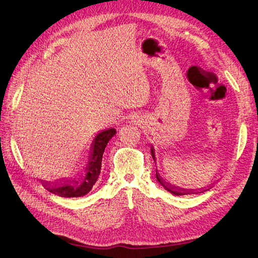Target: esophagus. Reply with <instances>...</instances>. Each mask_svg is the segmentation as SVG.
<instances>
[{"label":"esophagus","instance_id":"1","mask_svg":"<svg viewBox=\"0 0 258 258\" xmlns=\"http://www.w3.org/2000/svg\"><path fill=\"white\" fill-rule=\"evenodd\" d=\"M130 119L132 120V121H134V123H137V121L139 123V121H140V120H139V117H138L137 115H131V116H130Z\"/></svg>","mask_w":258,"mask_h":258}]
</instances>
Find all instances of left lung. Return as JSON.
I'll return each mask as SVG.
<instances>
[{
  "label": "left lung",
  "mask_w": 258,
  "mask_h": 258,
  "mask_svg": "<svg viewBox=\"0 0 258 258\" xmlns=\"http://www.w3.org/2000/svg\"><path fill=\"white\" fill-rule=\"evenodd\" d=\"M151 156H152V158H153V161H154V163H156V161H157V159H156V153H154V148L153 147H151ZM156 177H157V180L160 182V185L163 187V188H165L166 190H168V191H170L171 194H174V195H187V194H193V193H195V190L196 189H186V188H181V187H179V186H175V185H171L170 182H168V181H166L165 179H163V178L160 176V174H159L158 172V170L156 171ZM211 187L212 186H209L207 189H203L202 191H205V190H209ZM201 189V188H200Z\"/></svg>",
  "instance_id": "left-lung-1"
}]
</instances>
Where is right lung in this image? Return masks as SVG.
I'll use <instances>...</instances> for the list:
<instances>
[{
    "mask_svg": "<svg viewBox=\"0 0 258 258\" xmlns=\"http://www.w3.org/2000/svg\"><path fill=\"white\" fill-rule=\"evenodd\" d=\"M115 134V128H108L101 131L96 135L89 149L87 165L80 170L83 171L81 177L78 176V172L73 178H60L55 181L40 180L41 184L50 193L58 195L60 198H79L88 194L100 175L102 154L106 145Z\"/></svg>",
    "mask_w": 258,
    "mask_h": 258,
    "instance_id": "add662e5",
    "label": "right lung"
}]
</instances>
